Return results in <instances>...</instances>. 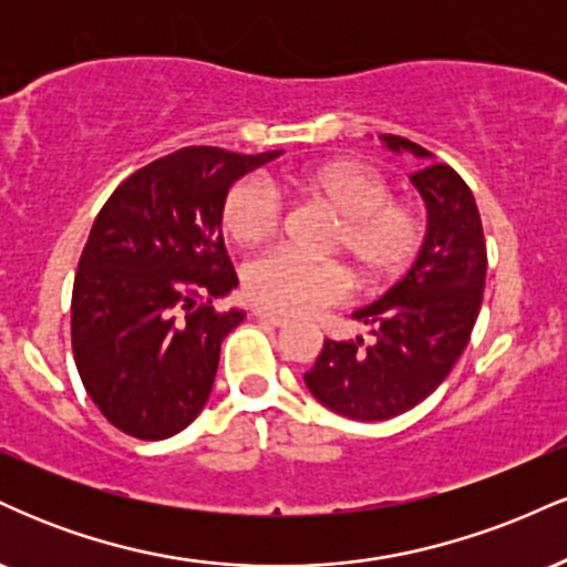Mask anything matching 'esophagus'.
Segmentation results:
<instances>
[{"mask_svg": "<svg viewBox=\"0 0 567 567\" xmlns=\"http://www.w3.org/2000/svg\"><path fill=\"white\" fill-rule=\"evenodd\" d=\"M252 315H256L261 322L275 324V328H285V324H288V317L277 315V311H269V309H256V311H252Z\"/></svg>", "mask_w": 567, "mask_h": 567, "instance_id": "1", "label": "esophagus"}]
</instances>
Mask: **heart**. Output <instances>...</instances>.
<instances>
[{"label":"heart","mask_w":567,"mask_h":567,"mask_svg":"<svg viewBox=\"0 0 567 567\" xmlns=\"http://www.w3.org/2000/svg\"><path fill=\"white\" fill-rule=\"evenodd\" d=\"M296 197L336 213L330 250L347 256L365 285L402 277L424 250L429 218L421 205L394 199L379 171L351 159L306 167L282 181ZM282 224V197L261 178H243L226 192L220 226L237 245L256 247L275 237ZM245 292L264 309L301 317L343 301L349 271L336 261H311L275 250L247 264Z\"/></svg>","instance_id":"1"}]
</instances>
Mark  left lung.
I'll return each mask as SVG.
<instances>
[{"label":"left lung","mask_w":567,"mask_h":567,"mask_svg":"<svg viewBox=\"0 0 567 567\" xmlns=\"http://www.w3.org/2000/svg\"><path fill=\"white\" fill-rule=\"evenodd\" d=\"M381 138L392 152L432 157L402 135ZM410 181L429 207L419 261L386 296L354 311L373 341L324 338L303 375L324 408L354 421H386L424 402L464 354L483 306L487 247L472 188L440 162H426Z\"/></svg>","instance_id":"1"}]
</instances>
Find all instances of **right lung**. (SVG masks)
Listing matches in <instances>:
<instances>
[{"label": "right lung", "instance_id": "add662e5", "mask_svg": "<svg viewBox=\"0 0 567 567\" xmlns=\"http://www.w3.org/2000/svg\"><path fill=\"white\" fill-rule=\"evenodd\" d=\"M279 152L186 146L148 162L97 213L71 292V349L109 424L165 440L199 415L220 343L245 320L213 301L237 285L220 205Z\"/></svg>", "mask_w": 567, "mask_h": 567}]
</instances>
